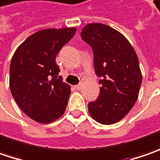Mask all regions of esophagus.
I'll use <instances>...</instances> for the list:
<instances>
[{"label":"esophagus","mask_w":160,"mask_h":160,"mask_svg":"<svg viewBox=\"0 0 160 160\" xmlns=\"http://www.w3.org/2000/svg\"><path fill=\"white\" fill-rule=\"evenodd\" d=\"M81 88H82V84L80 83V84H78V85H76L75 86V88L77 89V90H80L81 89Z\"/></svg>","instance_id":"1"}]
</instances>
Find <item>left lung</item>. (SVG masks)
Masks as SVG:
<instances>
[{
  "instance_id": "8db88e82",
  "label": "left lung",
  "mask_w": 160,
  "mask_h": 160,
  "mask_svg": "<svg viewBox=\"0 0 160 160\" xmlns=\"http://www.w3.org/2000/svg\"><path fill=\"white\" fill-rule=\"evenodd\" d=\"M80 36L92 47L95 72L101 78L100 93L97 100L88 103V113L102 124L115 123L138 98L142 81L138 56L127 38L107 25H86Z\"/></svg>"
}]
</instances>
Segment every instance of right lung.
<instances>
[{
  "instance_id": "add662e5",
  "label": "right lung",
  "mask_w": 160,
  "mask_h": 160,
  "mask_svg": "<svg viewBox=\"0 0 160 160\" xmlns=\"http://www.w3.org/2000/svg\"><path fill=\"white\" fill-rule=\"evenodd\" d=\"M76 30L75 28L39 30L26 39L12 56V97L25 114L39 123L52 122L66 110L71 86L59 76L55 58Z\"/></svg>"
}]
</instances>
